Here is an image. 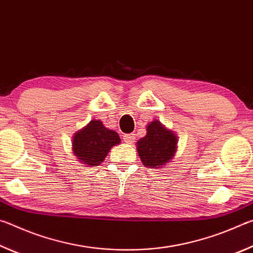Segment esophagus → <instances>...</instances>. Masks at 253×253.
<instances>
[{"instance_id": "esophagus-1", "label": "esophagus", "mask_w": 253, "mask_h": 253, "mask_svg": "<svg viewBox=\"0 0 253 253\" xmlns=\"http://www.w3.org/2000/svg\"><path fill=\"white\" fill-rule=\"evenodd\" d=\"M124 140H125L127 144H132V143H134V140H135V135L134 134L124 135Z\"/></svg>"}]
</instances>
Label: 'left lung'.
Here are the masks:
<instances>
[{
    "label": "left lung",
    "mask_w": 253,
    "mask_h": 253,
    "mask_svg": "<svg viewBox=\"0 0 253 253\" xmlns=\"http://www.w3.org/2000/svg\"><path fill=\"white\" fill-rule=\"evenodd\" d=\"M146 135L136 143L143 164L149 169H164L177 151V136L155 119L146 127Z\"/></svg>",
    "instance_id": "8db88e82"
}]
</instances>
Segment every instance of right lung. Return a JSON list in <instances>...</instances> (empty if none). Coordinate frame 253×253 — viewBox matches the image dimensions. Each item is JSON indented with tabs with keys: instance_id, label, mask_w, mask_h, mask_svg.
I'll return each instance as SVG.
<instances>
[{
	"instance_id": "add662e5",
	"label": "right lung",
	"mask_w": 253,
	"mask_h": 253,
	"mask_svg": "<svg viewBox=\"0 0 253 253\" xmlns=\"http://www.w3.org/2000/svg\"><path fill=\"white\" fill-rule=\"evenodd\" d=\"M121 142V137L116 131L105 127L99 119H92L87 126L75 132L72 152L80 163L88 168H95L101 164L110 149Z\"/></svg>"
}]
</instances>
